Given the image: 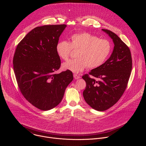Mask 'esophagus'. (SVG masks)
I'll use <instances>...</instances> for the list:
<instances>
[{"instance_id":"esophagus-1","label":"esophagus","mask_w":146,"mask_h":146,"mask_svg":"<svg viewBox=\"0 0 146 146\" xmlns=\"http://www.w3.org/2000/svg\"><path fill=\"white\" fill-rule=\"evenodd\" d=\"M73 76H74V79H76V80H77V79H78V78H80L81 77H80L79 75H78V74H74Z\"/></svg>"}]
</instances>
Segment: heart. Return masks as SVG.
I'll list each match as a JSON object with an SVG mask.
<instances>
[{
	"label": "heart",
	"instance_id": "obj_1",
	"mask_svg": "<svg viewBox=\"0 0 146 146\" xmlns=\"http://www.w3.org/2000/svg\"><path fill=\"white\" fill-rule=\"evenodd\" d=\"M55 49L58 56L64 60L69 58L73 49L78 50L77 58L69 59L62 65L64 70L78 73L87 66L94 69L102 65L111 52L112 44L108 39L99 38L87 32H80L70 36V43L65 40L58 41Z\"/></svg>",
	"mask_w": 146,
	"mask_h": 146
}]
</instances>
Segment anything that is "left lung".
I'll list each match as a JSON object with an SVG mask.
<instances>
[{
  "instance_id": "1",
  "label": "left lung",
  "mask_w": 146,
  "mask_h": 146,
  "mask_svg": "<svg viewBox=\"0 0 146 146\" xmlns=\"http://www.w3.org/2000/svg\"><path fill=\"white\" fill-rule=\"evenodd\" d=\"M102 31L113 39V51L102 65L82 77L86 82L83 91L86 102L100 111L108 110L119 100L127 87L132 67L129 47L114 32L105 29ZM90 75L97 80L91 79Z\"/></svg>"
}]
</instances>
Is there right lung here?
Instances as JSON below:
<instances>
[{"label":"right lung","mask_w":146,"mask_h":146,"mask_svg":"<svg viewBox=\"0 0 146 146\" xmlns=\"http://www.w3.org/2000/svg\"><path fill=\"white\" fill-rule=\"evenodd\" d=\"M66 25L38 27L17 46L13 68L19 89L33 106L49 110L58 105L73 79L72 72L55 74L60 66L56 45Z\"/></svg>","instance_id":"1"}]
</instances>
